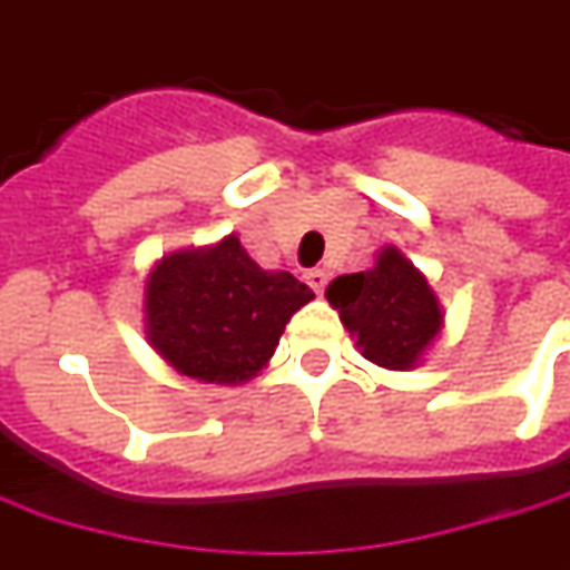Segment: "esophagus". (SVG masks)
Here are the masks:
<instances>
[{
    "label": "esophagus",
    "mask_w": 570,
    "mask_h": 570,
    "mask_svg": "<svg viewBox=\"0 0 570 570\" xmlns=\"http://www.w3.org/2000/svg\"><path fill=\"white\" fill-rule=\"evenodd\" d=\"M307 285L313 288L316 294H323L325 292V285H328V269H323V266H316V269H309L307 276Z\"/></svg>",
    "instance_id": "esophagus-1"
}]
</instances>
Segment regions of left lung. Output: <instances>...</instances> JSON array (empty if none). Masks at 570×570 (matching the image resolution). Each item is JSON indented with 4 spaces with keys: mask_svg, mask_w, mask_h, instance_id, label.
I'll return each mask as SVG.
<instances>
[{
    "mask_svg": "<svg viewBox=\"0 0 570 570\" xmlns=\"http://www.w3.org/2000/svg\"><path fill=\"white\" fill-rule=\"evenodd\" d=\"M325 297L368 363L394 372L419 366L443 328V307L425 273L394 245H384L366 273L337 276Z\"/></svg>",
    "mask_w": 570,
    "mask_h": 570,
    "instance_id": "left-lung-1",
    "label": "left lung"
}]
</instances>
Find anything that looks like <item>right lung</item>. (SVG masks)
<instances>
[{"instance_id":"right-lung-1","label":"right lung","mask_w":570,"mask_h":570,"mask_svg":"<svg viewBox=\"0 0 570 570\" xmlns=\"http://www.w3.org/2000/svg\"><path fill=\"white\" fill-rule=\"evenodd\" d=\"M313 301L285 269H263L238 235L164 254L145 276V337L179 375L245 384L278 347L297 309Z\"/></svg>"}]
</instances>
